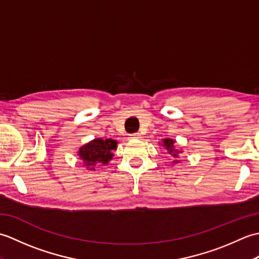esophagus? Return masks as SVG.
Wrapping results in <instances>:
<instances>
[{
    "instance_id": "34e87169",
    "label": "esophagus",
    "mask_w": 259,
    "mask_h": 259,
    "mask_svg": "<svg viewBox=\"0 0 259 259\" xmlns=\"http://www.w3.org/2000/svg\"><path fill=\"white\" fill-rule=\"evenodd\" d=\"M130 137H131V139H140V138H141L139 133H136V134L130 135Z\"/></svg>"
}]
</instances>
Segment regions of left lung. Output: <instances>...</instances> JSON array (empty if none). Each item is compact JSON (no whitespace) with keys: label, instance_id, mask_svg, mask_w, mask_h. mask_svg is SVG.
<instances>
[{"label":"left lung","instance_id":"8db88e82","mask_svg":"<svg viewBox=\"0 0 259 259\" xmlns=\"http://www.w3.org/2000/svg\"><path fill=\"white\" fill-rule=\"evenodd\" d=\"M161 142H162V146L168 150L169 155H171L174 158L178 157V153L181 151H178L177 149H175V140L170 139V138H166V139H162ZM175 162H178V161L176 160Z\"/></svg>","mask_w":259,"mask_h":259}]
</instances>
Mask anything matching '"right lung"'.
<instances>
[{"label": "right lung", "mask_w": 259, "mask_h": 259, "mask_svg": "<svg viewBox=\"0 0 259 259\" xmlns=\"http://www.w3.org/2000/svg\"><path fill=\"white\" fill-rule=\"evenodd\" d=\"M115 149H117L115 140L98 138L82 146L78 151V156L81 160H83L87 168L95 170L96 164H107L111 160L113 157L112 151Z\"/></svg>", "instance_id": "1"}]
</instances>
